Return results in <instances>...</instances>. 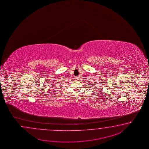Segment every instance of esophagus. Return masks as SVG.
Here are the masks:
<instances>
[{
    "mask_svg": "<svg viewBox=\"0 0 149 149\" xmlns=\"http://www.w3.org/2000/svg\"><path fill=\"white\" fill-rule=\"evenodd\" d=\"M74 79H76V80H79V77H76Z\"/></svg>",
    "mask_w": 149,
    "mask_h": 149,
    "instance_id": "obj_1",
    "label": "esophagus"
}]
</instances>
